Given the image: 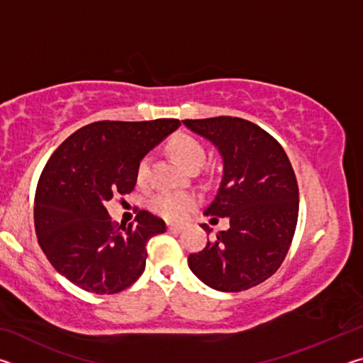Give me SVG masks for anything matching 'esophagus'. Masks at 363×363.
<instances>
[{"label":"esophagus","mask_w":363,"mask_h":363,"mask_svg":"<svg viewBox=\"0 0 363 363\" xmlns=\"http://www.w3.org/2000/svg\"><path fill=\"white\" fill-rule=\"evenodd\" d=\"M168 230H174V232H181L184 229L182 224H174V223H167Z\"/></svg>","instance_id":"34e87169"}]
</instances>
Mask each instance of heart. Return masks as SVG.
<instances>
[{
	"label": "heart",
	"instance_id": "b5f03b06",
	"mask_svg": "<svg viewBox=\"0 0 363 363\" xmlns=\"http://www.w3.org/2000/svg\"><path fill=\"white\" fill-rule=\"evenodd\" d=\"M168 152L173 155L184 169L200 168L205 162L206 150L199 139L187 133H177L168 139ZM149 158H143L136 168L138 184H145L149 179ZM200 196L194 192H158L150 199V210L164 219H181L199 205Z\"/></svg>",
	"mask_w": 363,
	"mask_h": 363
}]
</instances>
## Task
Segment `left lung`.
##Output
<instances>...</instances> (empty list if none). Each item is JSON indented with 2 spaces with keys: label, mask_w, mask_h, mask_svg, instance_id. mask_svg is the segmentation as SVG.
I'll return each instance as SVG.
<instances>
[{
  "label": "left lung",
  "mask_w": 363,
  "mask_h": 363,
  "mask_svg": "<svg viewBox=\"0 0 363 363\" xmlns=\"http://www.w3.org/2000/svg\"><path fill=\"white\" fill-rule=\"evenodd\" d=\"M184 125L223 155V179L205 214L230 223L189 255V267L218 291L248 290L277 272L291 247L299 211L293 167L279 140L248 120L214 116ZM201 227L210 233V225Z\"/></svg>",
  "instance_id": "8db88e82"
}]
</instances>
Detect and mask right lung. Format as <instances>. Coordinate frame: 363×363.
<instances>
[{
  "instance_id": "right-lung-1",
  "label": "right lung",
  "mask_w": 363,
  "mask_h": 363,
  "mask_svg": "<svg viewBox=\"0 0 363 363\" xmlns=\"http://www.w3.org/2000/svg\"><path fill=\"white\" fill-rule=\"evenodd\" d=\"M179 126L176 118L96 121L48 160L35 194V230L49 262L73 285L115 294L143 275L145 245L167 230L164 220L143 210L136 224L118 225L106 203L133 192L138 163Z\"/></svg>"
}]
</instances>
